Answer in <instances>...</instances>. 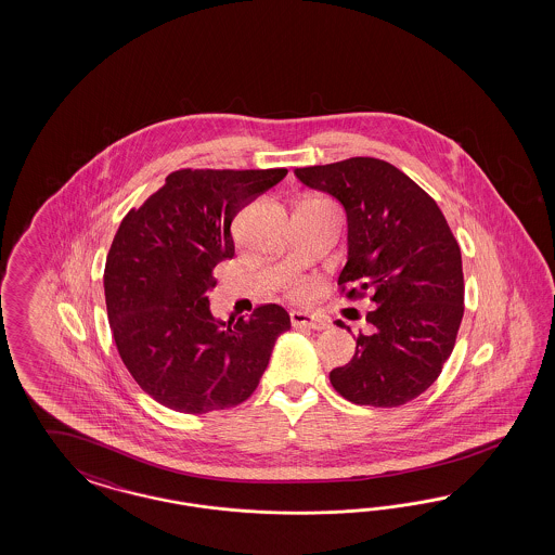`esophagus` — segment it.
<instances>
[{"label":"esophagus","instance_id":"1","mask_svg":"<svg viewBox=\"0 0 555 555\" xmlns=\"http://www.w3.org/2000/svg\"><path fill=\"white\" fill-rule=\"evenodd\" d=\"M291 323L295 327H309V330H325L330 325V321L325 320L323 315H315L309 311H293Z\"/></svg>","mask_w":555,"mask_h":555}]
</instances>
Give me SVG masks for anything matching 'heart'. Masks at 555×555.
<instances>
[{
  "label": "heart",
  "instance_id": "obj_1",
  "mask_svg": "<svg viewBox=\"0 0 555 555\" xmlns=\"http://www.w3.org/2000/svg\"><path fill=\"white\" fill-rule=\"evenodd\" d=\"M309 288H311V286H309V283H305V281H299V283H295V285H293V288H291V291H293V295H297V297H305V295L309 293Z\"/></svg>",
  "mask_w": 555,
  "mask_h": 555
}]
</instances>
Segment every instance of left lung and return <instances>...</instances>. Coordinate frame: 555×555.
I'll use <instances>...</instances> for the list:
<instances>
[{"instance_id":"left-lung-1","label":"left lung","mask_w":555,"mask_h":555,"mask_svg":"<svg viewBox=\"0 0 555 555\" xmlns=\"http://www.w3.org/2000/svg\"><path fill=\"white\" fill-rule=\"evenodd\" d=\"M295 175L344 205L348 262L337 285L348 299L370 293L374 302L369 332L358 334L352 360L330 372L332 385L356 404L413 401L436 383L464 315L462 254L448 221L403 170L378 158Z\"/></svg>"}]
</instances>
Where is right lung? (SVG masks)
<instances>
[{
    "label": "right lung",
    "instance_id": "right-lung-1",
    "mask_svg": "<svg viewBox=\"0 0 555 555\" xmlns=\"http://www.w3.org/2000/svg\"><path fill=\"white\" fill-rule=\"evenodd\" d=\"M286 172L181 168L121 219L103 274L107 320L121 362L156 403L189 415L244 403L291 330L274 302L228 323L209 309L214 269L234 258L237 211Z\"/></svg>",
    "mask_w": 555,
    "mask_h": 555
}]
</instances>
